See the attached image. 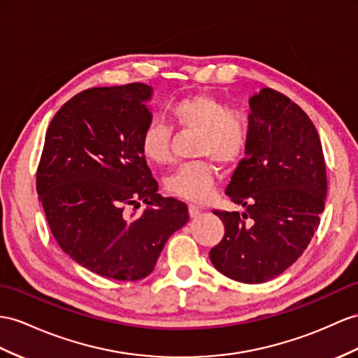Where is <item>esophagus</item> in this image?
I'll return each instance as SVG.
<instances>
[{
    "label": "esophagus",
    "mask_w": 358,
    "mask_h": 358,
    "mask_svg": "<svg viewBox=\"0 0 358 358\" xmlns=\"http://www.w3.org/2000/svg\"><path fill=\"white\" fill-rule=\"evenodd\" d=\"M201 212H203V210H201V207H198V206H195V204H190V206H189L190 217H198V216L201 215Z\"/></svg>",
    "instance_id": "1"
}]
</instances>
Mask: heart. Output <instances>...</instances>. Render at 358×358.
<instances>
[{
    "label": "heart",
    "mask_w": 358,
    "mask_h": 358,
    "mask_svg": "<svg viewBox=\"0 0 358 358\" xmlns=\"http://www.w3.org/2000/svg\"><path fill=\"white\" fill-rule=\"evenodd\" d=\"M168 124L176 130H194L198 136L194 155H204L221 166H231L248 150L250 125L246 116L208 94H192L173 101L166 110ZM172 131L168 125L152 122L145 127L139 141L143 160L164 166L172 160ZM208 159L182 163L164 180L168 194L203 203L215 190V166Z\"/></svg>",
    "instance_id": "obj_1"
}]
</instances>
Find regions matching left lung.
Segmentation results:
<instances>
[{"label":"left lung","mask_w":358,"mask_h":358,"mask_svg":"<svg viewBox=\"0 0 358 358\" xmlns=\"http://www.w3.org/2000/svg\"><path fill=\"white\" fill-rule=\"evenodd\" d=\"M250 143L225 194L246 210H213L225 227L210 250L225 277L266 282L295 263L317 230L327 196V168L316 127L281 92L250 99Z\"/></svg>","instance_id":"1"}]
</instances>
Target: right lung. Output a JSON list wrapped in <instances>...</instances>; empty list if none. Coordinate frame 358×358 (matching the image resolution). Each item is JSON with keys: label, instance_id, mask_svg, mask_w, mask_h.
<instances>
[{"label": "right lung", "instance_id": "add662e5", "mask_svg": "<svg viewBox=\"0 0 358 358\" xmlns=\"http://www.w3.org/2000/svg\"><path fill=\"white\" fill-rule=\"evenodd\" d=\"M151 87H92L60 107L45 134L36 190L63 252L104 278L150 275L164 243L189 221L187 206L157 194L139 151ZM141 200L139 217L127 208Z\"/></svg>", "mask_w": 358, "mask_h": 358}]
</instances>
